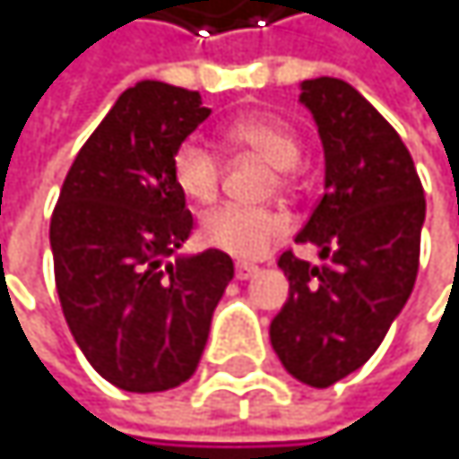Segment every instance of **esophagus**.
Segmentation results:
<instances>
[{
	"label": "esophagus",
	"mask_w": 459,
	"mask_h": 459,
	"mask_svg": "<svg viewBox=\"0 0 459 459\" xmlns=\"http://www.w3.org/2000/svg\"><path fill=\"white\" fill-rule=\"evenodd\" d=\"M258 273V267H253V264H237V278L239 281H247Z\"/></svg>",
	"instance_id": "obj_1"
}]
</instances>
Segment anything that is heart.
<instances>
[{
    "mask_svg": "<svg viewBox=\"0 0 459 459\" xmlns=\"http://www.w3.org/2000/svg\"><path fill=\"white\" fill-rule=\"evenodd\" d=\"M228 140L253 151L264 162L278 168V181L289 184L291 168L299 162V137L286 120L273 115L239 117L228 126ZM173 184L189 201L209 204L220 186V156L201 140H184L170 160ZM286 234V217L273 209L225 204L201 222V239L234 258H258Z\"/></svg>",
    "mask_w": 459,
    "mask_h": 459,
    "instance_id": "obj_1",
    "label": "heart"
}]
</instances>
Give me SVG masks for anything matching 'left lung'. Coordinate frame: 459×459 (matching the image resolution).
Returning a JSON list of instances; mask_svg holds the SVG:
<instances>
[{
	"label": "left lung",
	"instance_id": "8db88e82",
	"mask_svg": "<svg viewBox=\"0 0 459 459\" xmlns=\"http://www.w3.org/2000/svg\"><path fill=\"white\" fill-rule=\"evenodd\" d=\"M325 148V195L297 242L322 267L283 253L289 299L270 325L283 368L327 388L372 358L408 303L419 273L424 189L391 123L352 84L319 76L299 84Z\"/></svg>",
	"mask_w": 459,
	"mask_h": 459
}]
</instances>
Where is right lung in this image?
<instances>
[{"label": "right lung", "mask_w": 459, "mask_h": 459, "mask_svg": "<svg viewBox=\"0 0 459 459\" xmlns=\"http://www.w3.org/2000/svg\"><path fill=\"white\" fill-rule=\"evenodd\" d=\"M201 93L143 79L76 153L48 242L65 322L112 385L153 394L201 363L212 314L234 278L222 250L176 255L192 234L173 151L209 117Z\"/></svg>", "instance_id": "add662e5"}]
</instances>
